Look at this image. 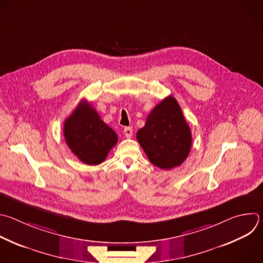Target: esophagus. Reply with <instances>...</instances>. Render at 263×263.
Segmentation results:
<instances>
[{
    "instance_id": "esophagus-1",
    "label": "esophagus",
    "mask_w": 263,
    "mask_h": 263,
    "mask_svg": "<svg viewBox=\"0 0 263 263\" xmlns=\"http://www.w3.org/2000/svg\"><path fill=\"white\" fill-rule=\"evenodd\" d=\"M124 134H125V136H126L127 138H130V137H132V134H133V129H132L131 127H126V128L124 129Z\"/></svg>"
}]
</instances>
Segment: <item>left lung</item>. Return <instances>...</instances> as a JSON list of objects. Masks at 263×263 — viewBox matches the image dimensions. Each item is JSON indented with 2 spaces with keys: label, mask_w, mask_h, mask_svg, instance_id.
Returning <instances> with one entry per match:
<instances>
[{
  "label": "left lung",
  "mask_w": 263,
  "mask_h": 263,
  "mask_svg": "<svg viewBox=\"0 0 263 263\" xmlns=\"http://www.w3.org/2000/svg\"><path fill=\"white\" fill-rule=\"evenodd\" d=\"M136 138L151 163L161 169L180 166L191 151V130L172 96L155 106Z\"/></svg>",
  "instance_id": "left-lung-1"
}]
</instances>
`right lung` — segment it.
Wrapping results in <instances>:
<instances>
[{"label": "right lung", "mask_w": 263, "mask_h": 263, "mask_svg": "<svg viewBox=\"0 0 263 263\" xmlns=\"http://www.w3.org/2000/svg\"><path fill=\"white\" fill-rule=\"evenodd\" d=\"M64 136L73 154L87 165L102 163L118 142L117 133L85 101L81 102L66 119Z\"/></svg>", "instance_id": "add662e5"}]
</instances>
